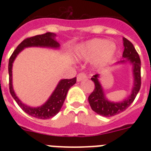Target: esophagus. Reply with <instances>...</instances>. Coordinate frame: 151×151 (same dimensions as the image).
<instances>
[{
	"label": "esophagus",
	"mask_w": 151,
	"mask_h": 151,
	"mask_svg": "<svg viewBox=\"0 0 151 151\" xmlns=\"http://www.w3.org/2000/svg\"><path fill=\"white\" fill-rule=\"evenodd\" d=\"M85 78H86V74L84 73H80L78 75V77H77V81H78V82L81 81H83Z\"/></svg>",
	"instance_id": "obj_1"
}]
</instances>
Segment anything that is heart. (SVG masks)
I'll list each match as a JSON object with an SVG mask.
<instances>
[{"instance_id": "obj_1", "label": "heart", "mask_w": 151, "mask_h": 151, "mask_svg": "<svg viewBox=\"0 0 151 151\" xmlns=\"http://www.w3.org/2000/svg\"><path fill=\"white\" fill-rule=\"evenodd\" d=\"M117 53V46L106 39H92L76 48L75 54L78 59L91 60L95 59L97 67H103L112 63Z\"/></svg>"}]
</instances>
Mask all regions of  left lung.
Wrapping results in <instances>:
<instances>
[{"instance_id":"left-lung-1","label":"left lung","mask_w":151,"mask_h":151,"mask_svg":"<svg viewBox=\"0 0 151 151\" xmlns=\"http://www.w3.org/2000/svg\"><path fill=\"white\" fill-rule=\"evenodd\" d=\"M123 45L124 48L122 55L123 59L117 62L116 65L129 63L132 66L134 80L130 95L120 102L109 100L106 96L103 88L99 81L100 74H96L91 78V80L95 84V89L88 96V103L93 111L103 117H112L124 111L132 103L140 89L141 62L139 56L133 45L124 37H123Z\"/></svg>"}]
</instances>
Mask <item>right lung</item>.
<instances>
[{"mask_svg": "<svg viewBox=\"0 0 151 151\" xmlns=\"http://www.w3.org/2000/svg\"><path fill=\"white\" fill-rule=\"evenodd\" d=\"M56 34L54 33H46L41 35L29 37L25 39L18 45L12 55H11L8 63V73H9V89L12 96L14 98L18 105L22 110L32 117L39 119H48L52 118L59 112L63 105L64 101L66 97L68 90L71 86L76 83V78L72 79H61L55 87L48 100L40 106L33 107L25 104L20 100L15 94L12 85V66L17 55L24 48L30 47H40V48H48L53 49H59L60 45L55 40Z\"/></svg>", "mask_w": 151, "mask_h": 151, "instance_id": "add662e5", "label": "right lung"}]
</instances>
